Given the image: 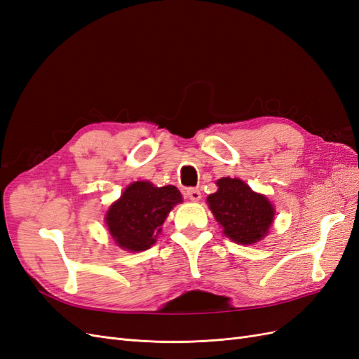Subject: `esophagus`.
I'll return each mask as SVG.
<instances>
[{
	"label": "esophagus",
	"mask_w": 359,
	"mask_h": 359,
	"mask_svg": "<svg viewBox=\"0 0 359 359\" xmlns=\"http://www.w3.org/2000/svg\"><path fill=\"white\" fill-rule=\"evenodd\" d=\"M186 198H189L191 202H198L202 198V193L198 189H189L186 191Z\"/></svg>",
	"instance_id": "34e87169"
}]
</instances>
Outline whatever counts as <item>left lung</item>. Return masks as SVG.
<instances>
[{"label": "left lung", "mask_w": 359, "mask_h": 359, "mask_svg": "<svg viewBox=\"0 0 359 359\" xmlns=\"http://www.w3.org/2000/svg\"><path fill=\"white\" fill-rule=\"evenodd\" d=\"M215 193L206 198L223 233L236 244L262 240L274 222V206L264 194L250 189L240 178H220Z\"/></svg>", "instance_id": "obj_1"}]
</instances>
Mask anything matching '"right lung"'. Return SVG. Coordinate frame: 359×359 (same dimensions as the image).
Wrapping results in <instances>:
<instances>
[{"instance_id": "right-lung-1", "label": "right lung", "mask_w": 359, "mask_h": 359, "mask_svg": "<svg viewBox=\"0 0 359 359\" xmlns=\"http://www.w3.org/2000/svg\"><path fill=\"white\" fill-rule=\"evenodd\" d=\"M181 202L182 196L175 186L132 182L107 210V231L118 247L127 252H144L157 241L168 214Z\"/></svg>"}]
</instances>
